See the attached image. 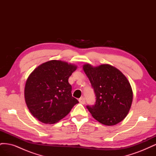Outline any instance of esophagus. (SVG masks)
<instances>
[{
    "mask_svg": "<svg viewBox=\"0 0 156 156\" xmlns=\"http://www.w3.org/2000/svg\"><path fill=\"white\" fill-rule=\"evenodd\" d=\"M79 102L81 103V104H85V98H84V97H82V98H79Z\"/></svg>",
    "mask_w": 156,
    "mask_h": 156,
    "instance_id": "1",
    "label": "esophagus"
}]
</instances>
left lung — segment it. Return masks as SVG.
Here are the masks:
<instances>
[{"mask_svg":"<svg viewBox=\"0 0 156 156\" xmlns=\"http://www.w3.org/2000/svg\"><path fill=\"white\" fill-rule=\"evenodd\" d=\"M83 70L96 94L95 104L87 106L92 116L106 126L123 120L133 101V91L125 75L108 64H84Z\"/></svg>","mask_w":156,"mask_h":156,"instance_id":"obj_1","label":"left lung"}]
</instances>
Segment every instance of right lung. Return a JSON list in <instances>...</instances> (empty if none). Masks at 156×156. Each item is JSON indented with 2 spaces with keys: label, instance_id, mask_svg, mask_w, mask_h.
<instances>
[{
  "label": "right lung",
  "instance_id": "right-lung-1",
  "mask_svg": "<svg viewBox=\"0 0 156 156\" xmlns=\"http://www.w3.org/2000/svg\"><path fill=\"white\" fill-rule=\"evenodd\" d=\"M76 66L50 60L36 68L28 77L25 99L31 114L45 124L62 119L79 103L72 96L68 79Z\"/></svg>",
  "mask_w": 156,
  "mask_h": 156
}]
</instances>
